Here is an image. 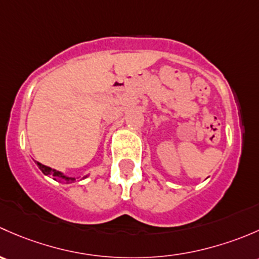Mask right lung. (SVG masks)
<instances>
[{
    "mask_svg": "<svg viewBox=\"0 0 259 259\" xmlns=\"http://www.w3.org/2000/svg\"><path fill=\"white\" fill-rule=\"evenodd\" d=\"M34 162H36V161H34ZM36 164H37V166H38V168L41 169V172L44 173L45 176H49V177H52L53 180L57 181V182L72 183V182H74V181L77 180V177H70V176L65 175V173L60 172V170H57V169L51 168V167L45 166V164L39 163V162H36ZM86 177H89V176H86ZM86 177H83V178H86Z\"/></svg>",
    "mask_w": 259,
    "mask_h": 259,
    "instance_id": "add662e5",
    "label": "right lung"
}]
</instances>
